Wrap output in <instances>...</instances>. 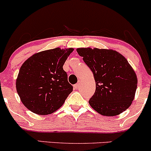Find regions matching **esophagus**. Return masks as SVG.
<instances>
[{"mask_svg": "<svg viewBox=\"0 0 151 151\" xmlns=\"http://www.w3.org/2000/svg\"><path fill=\"white\" fill-rule=\"evenodd\" d=\"M79 86H80V83L78 82V83H77V84H74V89H79Z\"/></svg>", "mask_w": 151, "mask_h": 151, "instance_id": "34e87169", "label": "esophagus"}]
</instances>
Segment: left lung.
<instances>
[{
	"label": "left lung",
	"instance_id": "left-lung-1",
	"mask_svg": "<svg viewBox=\"0 0 151 151\" xmlns=\"http://www.w3.org/2000/svg\"><path fill=\"white\" fill-rule=\"evenodd\" d=\"M79 56L93 72L96 90L90 106L99 114L114 116L132 104L137 89L136 74L127 60L113 50L78 48Z\"/></svg>",
	"mask_w": 151,
	"mask_h": 151
}]
</instances>
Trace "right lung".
I'll list each match as a JSON object with an SVG mask.
<instances>
[{
  "label": "right lung",
  "instance_id": "add662e5",
  "mask_svg": "<svg viewBox=\"0 0 151 151\" xmlns=\"http://www.w3.org/2000/svg\"><path fill=\"white\" fill-rule=\"evenodd\" d=\"M73 48L45 50L35 54L22 64L16 90L27 109L39 115L57 111L73 90L63 65Z\"/></svg>",
  "mask_w": 151,
  "mask_h": 151
}]
</instances>
